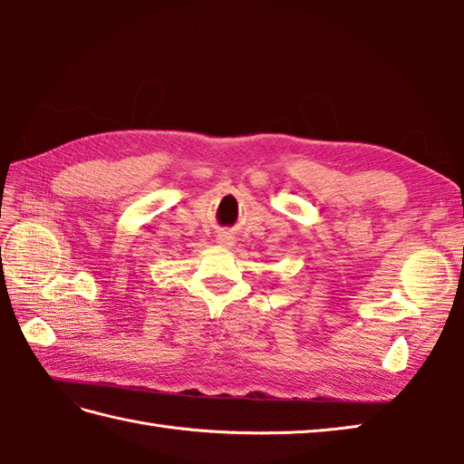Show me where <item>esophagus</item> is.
Listing matches in <instances>:
<instances>
[{"instance_id":"obj_1","label":"esophagus","mask_w":464,"mask_h":464,"mask_svg":"<svg viewBox=\"0 0 464 464\" xmlns=\"http://www.w3.org/2000/svg\"><path fill=\"white\" fill-rule=\"evenodd\" d=\"M221 243H223V245H231V243H233V237H231V235H223Z\"/></svg>"}]
</instances>
